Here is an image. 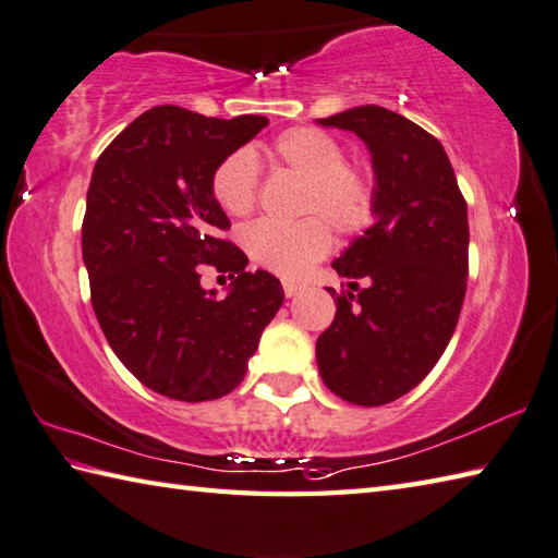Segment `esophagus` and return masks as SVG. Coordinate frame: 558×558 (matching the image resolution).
<instances>
[{"label":"esophagus","mask_w":558,"mask_h":558,"mask_svg":"<svg viewBox=\"0 0 558 558\" xmlns=\"http://www.w3.org/2000/svg\"><path fill=\"white\" fill-rule=\"evenodd\" d=\"M301 291V283H293V281H283V293H287V296L291 299V296H296V293Z\"/></svg>","instance_id":"34e87169"}]
</instances>
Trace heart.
Segmentation results:
<instances>
[{"instance_id": "heart-1", "label": "heart", "mask_w": 558, "mask_h": 558, "mask_svg": "<svg viewBox=\"0 0 558 558\" xmlns=\"http://www.w3.org/2000/svg\"><path fill=\"white\" fill-rule=\"evenodd\" d=\"M269 155L306 182L301 194L303 214L328 217L342 235H354L369 226L376 196L374 177L364 165L344 160V150L335 135L313 125H296L277 135ZM257 189L259 170L247 150L226 155L211 174L214 202L233 218L252 214ZM322 219L306 216L293 223L257 220L245 228L243 245L259 267L287 279H299L328 255L332 245L329 222L325 225Z\"/></svg>"}]
</instances>
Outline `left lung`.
Segmentation results:
<instances>
[{
  "mask_svg": "<svg viewBox=\"0 0 558 558\" xmlns=\"http://www.w3.org/2000/svg\"><path fill=\"white\" fill-rule=\"evenodd\" d=\"M318 123L369 148L376 220L332 262L352 281L328 289L338 311L315 360L342 401L386 405L423 381L454 335L469 277L466 202L442 143L405 116L366 104Z\"/></svg>",
  "mask_w": 558,
  "mask_h": 558,
  "instance_id": "1",
  "label": "left lung"
}]
</instances>
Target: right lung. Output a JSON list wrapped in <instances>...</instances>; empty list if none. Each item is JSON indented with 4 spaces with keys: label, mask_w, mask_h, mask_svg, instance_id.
I'll list each match as a JSON object with an SVG mask.
<instances>
[{
    "label": "right lung",
    "mask_w": 558,
    "mask_h": 558,
    "mask_svg": "<svg viewBox=\"0 0 558 558\" xmlns=\"http://www.w3.org/2000/svg\"><path fill=\"white\" fill-rule=\"evenodd\" d=\"M267 123L155 107L94 165L82 220L94 313L125 369L174 401L233 391L283 303L279 279L218 238L230 220L211 196L216 165ZM204 266L234 279L228 298L201 287Z\"/></svg>",
    "instance_id": "add662e5"
}]
</instances>
